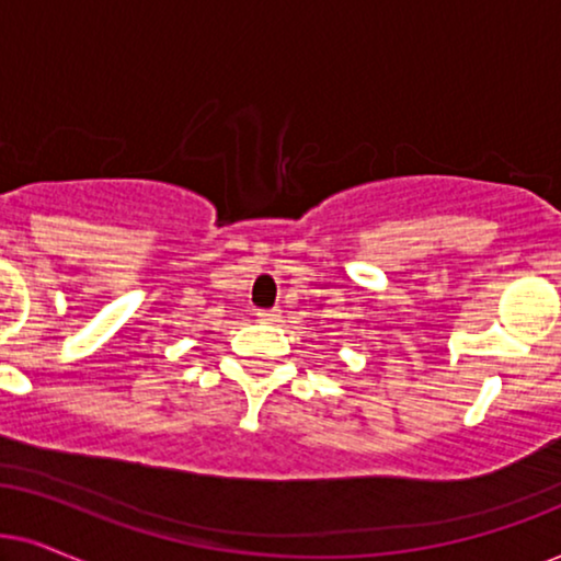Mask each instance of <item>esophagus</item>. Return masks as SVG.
<instances>
[{
    "instance_id": "1",
    "label": "esophagus",
    "mask_w": 561,
    "mask_h": 561,
    "mask_svg": "<svg viewBox=\"0 0 561 561\" xmlns=\"http://www.w3.org/2000/svg\"><path fill=\"white\" fill-rule=\"evenodd\" d=\"M256 316H259L261 323H276V320L282 318V312L279 310H259Z\"/></svg>"
}]
</instances>
